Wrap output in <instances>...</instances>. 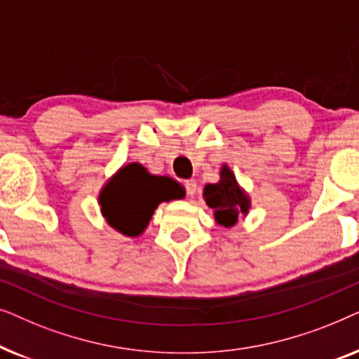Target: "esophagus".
<instances>
[{
	"mask_svg": "<svg viewBox=\"0 0 359 359\" xmlns=\"http://www.w3.org/2000/svg\"><path fill=\"white\" fill-rule=\"evenodd\" d=\"M184 188H186V194L194 196L196 189H198V184H196L194 180H188V181H184Z\"/></svg>",
	"mask_w": 359,
	"mask_h": 359,
	"instance_id": "1",
	"label": "esophagus"
}]
</instances>
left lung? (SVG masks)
I'll return each instance as SVG.
<instances>
[{
  "label": "left lung",
  "mask_w": 359,
  "mask_h": 359,
  "mask_svg": "<svg viewBox=\"0 0 359 359\" xmlns=\"http://www.w3.org/2000/svg\"><path fill=\"white\" fill-rule=\"evenodd\" d=\"M219 176L220 180L217 183L204 186L203 198L205 204L212 209L215 224L232 229L240 219L247 217L252 209V199L240 186L229 165H222Z\"/></svg>",
  "instance_id": "left-lung-1"
}]
</instances>
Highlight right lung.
Listing matches in <instances>:
<instances>
[{
  "instance_id": "add662e5",
  "label": "right lung",
  "mask_w": 359,
  "mask_h": 359,
  "mask_svg": "<svg viewBox=\"0 0 359 359\" xmlns=\"http://www.w3.org/2000/svg\"><path fill=\"white\" fill-rule=\"evenodd\" d=\"M183 196L180 183L170 176L151 175L144 165H122L102 186L97 203L106 222L124 237L137 238L149 227L161 203Z\"/></svg>"
}]
</instances>
